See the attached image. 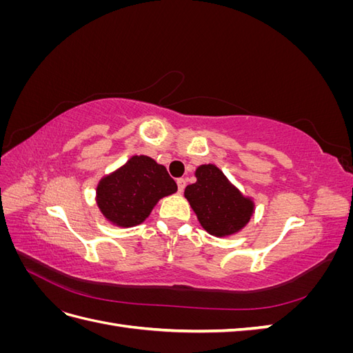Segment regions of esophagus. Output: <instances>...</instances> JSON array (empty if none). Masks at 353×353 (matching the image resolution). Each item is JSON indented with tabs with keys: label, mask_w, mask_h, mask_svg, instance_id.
I'll return each instance as SVG.
<instances>
[{
	"label": "esophagus",
	"mask_w": 353,
	"mask_h": 353,
	"mask_svg": "<svg viewBox=\"0 0 353 353\" xmlns=\"http://www.w3.org/2000/svg\"><path fill=\"white\" fill-rule=\"evenodd\" d=\"M176 184H178V191H179V193H183L184 188H185V179L184 178L176 179Z\"/></svg>",
	"instance_id": "esophagus-1"
}]
</instances>
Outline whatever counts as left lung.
Listing matches in <instances>:
<instances>
[{
	"instance_id": "left-lung-1",
	"label": "left lung",
	"mask_w": 353,
	"mask_h": 353,
	"mask_svg": "<svg viewBox=\"0 0 353 353\" xmlns=\"http://www.w3.org/2000/svg\"><path fill=\"white\" fill-rule=\"evenodd\" d=\"M197 181L187 185L184 196L212 236L225 237L239 232L250 221L254 205L234 187L215 165H201Z\"/></svg>"
}]
</instances>
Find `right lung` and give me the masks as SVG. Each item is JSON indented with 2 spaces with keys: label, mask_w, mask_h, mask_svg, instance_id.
Returning a JSON list of instances; mask_svg holds the SVG:
<instances>
[{
  "label": "right lung",
  "mask_w": 353,
  "mask_h": 353,
  "mask_svg": "<svg viewBox=\"0 0 353 353\" xmlns=\"http://www.w3.org/2000/svg\"><path fill=\"white\" fill-rule=\"evenodd\" d=\"M178 190L163 165L148 156H132L97 187V205L104 218L117 227L145 221L156 203Z\"/></svg>",
  "instance_id": "obj_1"
}]
</instances>
